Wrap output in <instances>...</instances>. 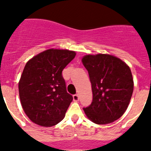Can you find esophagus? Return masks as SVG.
Segmentation results:
<instances>
[{
	"label": "esophagus",
	"mask_w": 151,
	"mask_h": 151,
	"mask_svg": "<svg viewBox=\"0 0 151 151\" xmlns=\"http://www.w3.org/2000/svg\"><path fill=\"white\" fill-rule=\"evenodd\" d=\"M73 101H78V100H79V96H78V94L73 95Z\"/></svg>",
	"instance_id": "1"
}]
</instances>
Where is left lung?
Here are the masks:
<instances>
[{
	"label": "left lung",
	"instance_id": "obj_1",
	"mask_svg": "<svg viewBox=\"0 0 151 151\" xmlns=\"http://www.w3.org/2000/svg\"><path fill=\"white\" fill-rule=\"evenodd\" d=\"M81 61L88 72L93 95L91 105L83 108L85 114L96 124L112 123L129 106L134 88L131 70L110 55H87Z\"/></svg>",
	"mask_w": 151,
	"mask_h": 151
}]
</instances>
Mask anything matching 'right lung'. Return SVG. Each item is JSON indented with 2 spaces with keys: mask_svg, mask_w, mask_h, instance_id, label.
Instances as JSON below:
<instances>
[{
  "mask_svg": "<svg viewBox=\"0 0 151 151\" xmlns=\"http://www.w3.org/2000/svg\"><path fill=\"white\" fill-rule=\"evenodd\" d=\"M75 55L73 51L52 48L27 63L19 92L22 109L34 123L51 127L65 117L73 96L66 92L62 72Z\"/></svg>",
  "mask_w": 151,
  "mask_h": 151,
  "instance_id": "right-lung-1",
  "label": "right lung"
}]
</instances>
